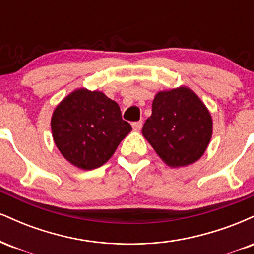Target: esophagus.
Listing matches in <instances>:
<instances>
[{"label":"esophagus","instance_id":"1","mask_svg":"<svg viewBox=\"0 0 254 254\" xmlns=\"http://www.w3.org/2000/svg\"><path fill=\"white\" fill-rule=\"evenodd\" d=\"M142 125H143V122H142V121H139V122H133V123H132L133 130H136V131L141 130V129H142Z\"/></svg>","mask_w":254,"mask_h":254}]
</instances>
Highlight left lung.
<instances>
[{"mask_svg": "<svg viewBox=\"0 0 254 254\" xmlns=\"http://www.w3.org/2000/svg\"><path fill=\"white\" fill-rule=\"evenodd\" d=\"M142 133L170 167L196 162L210 142L212 119L196 93L186 87L155 95Z\"/></svg>", "mask_w": 254, "mask_h": 254, "instance_id": "1", "label": "left lung"}]
</instances>
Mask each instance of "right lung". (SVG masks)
Returning a JSON list of instances; mask_svg holds the SVG:
<instances>
[{
  "label": "right lung",
  "instance_id": "1",
  "mask_svg": "<svg viewBox=\"0 0 254 254\" xmlns=\"http://www.w3.org/2000/svg\"><path fill=\"white\" fill-rule=\"evenodd\" d=\"M51 130L65 160L88 171L109 161L132 127L123 121L116 101L98 90L80 88L55 109Z\"/></svg>",
  "mask_w": 254,
  "mask_h": 254
}]
</instances>
